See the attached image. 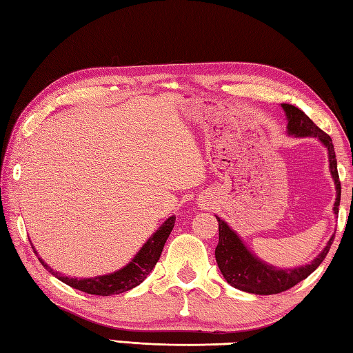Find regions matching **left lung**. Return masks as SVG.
<instances>
[{
	"mask_svg": "<svg viewBox=\"0 0 353 353\" xmlns=\"http://www.w3.org/2000/svg\"><path fill=\"white\" fill-rule=\"evenodd\" d=\"M282 109L285 110V115H287L288 119V134H292V137L297 138H317L327 148L329 170H331L336 190L334 212L339 214L341 183L339 177V170H336V157L331 137L314 124L312 119L308 115H305L299 108L283 103ZM216 221H219V245L215 249V259L220 272L232 287L245 292H252V294H277V292L287 291L291 287H294L301 281L306 279L323 262L334 241L332 236L319 256L311 261L310 264L296 268H276L273 265L265 264L258 256H254L244 245L241 238L220 216H216Z\"/></svg>",
	"mask_w": 353,
	"mask_h": 353,
	"instance_id": "left-lung-1",
	"label": "left lung"
}]
</instances>
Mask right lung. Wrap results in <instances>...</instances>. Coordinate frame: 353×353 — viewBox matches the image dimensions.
<instances>
[{"label":"right lung","instance_id":"right-lung-1","mask_svg":"<svg viewBox=\"0 0 353 353\" xmlns=\"http://www.w3.org/2000/svg\"><path fill=\"white\" fill-rule=\"evenodd\" d=\"M174 221H176L174 215H171L168 220H165L162 226L147 239V243L141 247V250L137 254H134V258L129 262V264L123 267L121 270H117L114 273L95 276V277H86V279H77V277L62 276L61 273L54 272V270H52L47 262H43L41 258L39 261L52 276H56L59 281L70 285L72 288L88 292V294H95V296L119 294V292L129 291L134 287H138L141 282H144L145 277L154 268L156 262L159 261L163 245L167 243L172 228H174ZM34 253L37 254L36 250Z\"/></svg>","mask_w":353,"mask_h":353}]
</instances>
